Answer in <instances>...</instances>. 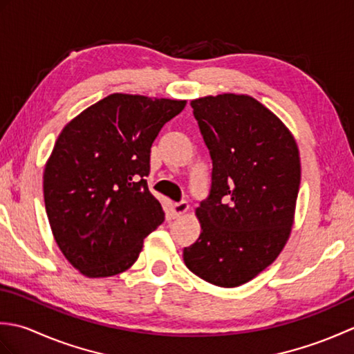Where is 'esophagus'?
Returning a JSON list of instances; mask_svg holds the SVG:
<instances>
[{"label": "esophagus", "mask_w": 354, "mask_h": 354, "mask_svg": "<svg viewBox=\"0 0 354 354\" xmlns=\"http://www.w3.org/2000/svg\"><path fill=\"white\" fill-rule=\"evenodd\" d=\"M189 202L187 201H181V202H175V204L171 205V213H173V216L175 217H179V216H183L184 213H187L189 212Z\"/></svg>", "instance_id": "obj_1"}]
</instances>
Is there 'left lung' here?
Returning <instances> with one entry per match:
<instances>
[{"label": "left lung", "instance_id": "8db88e82", "mask_svg": "<svg viewBox=\"0 0 354 354\" xmlns=\"http://www.w3.org/2000/svg\"><path fill=\"white\" fill-rule=\"evenodd\" d=\"M190 104L213 171L196 208L202 231L184 248V261L202 280L236 288L266 269L288 242L299 152L281 120L250 95H208Z\"/></svg>", "mask_w": 354, "mask_h": 354}]
</instances>
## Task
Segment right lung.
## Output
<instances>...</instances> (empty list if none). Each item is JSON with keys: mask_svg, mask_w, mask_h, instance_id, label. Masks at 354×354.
<instances>
[{"mask_svg": "<svg viewBox=\"0 0 354 354\" xmlns=\"http://www.w3.org/2000/svg\"><path fill=\"white\" fill-rule=\"evenodd\" d=\"M185 100L111 94L64 127L44 170V201L59 250L89 278L129 269L164 221L146 176L150 147Z\"/></svg>", "mask_w": 354, "mask_h": 354, "instance_id": "add662e5", "label": "right lung"}]
</instances>
